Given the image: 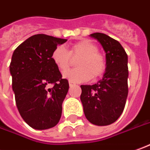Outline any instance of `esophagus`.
Listing matches in <instances>:
<instances>
[{"label":"esophagus","mask_w":150,"mask_h":150,"mask_svg":"<svg viewBox=\"0 0 150 150\" xmlns=\"http://www.w3.org/2000/svg\"><path fill=\"white\" fill-rule=\"evenodd\" d=\"M75 86V84L73 82H72V81H69V86L71 87V86Z\"/></svg>","instance_id":"1"}]
</instances>
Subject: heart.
Returning a JSON list of instances; mask_svg holds the SVG:
<instances>
[{"mask_svg": "<svg viewBox=\"0 0 150 150\" xmlns=\"http://www.w3.org/2000/svg\"><path fill=\"white\" fill-rule=\"evenodd\" d=\"M96 45L88 40H83L71 45L69 50L63 45L54 50L51 59L61 72L69 69L73 59H78L77 69L65 72L63 76L72 82H82L90 78L96 80L100 77L106 69V62L103 55L98 53Z\"/></svg>", "mask_w": 150, "mask_h": 150, "instance_id": "1", "label": "heart"}]
</instances>
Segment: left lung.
I'll use <instances>...</instances> for the list:
<instances>
[{
  "instance_id": "8db88e82",
  "label": "left lung",
  "mask_w": 150,
  "mask_h": 150,
  "mask_svg": "<svg viewBox=\"0 0 150 150\" xmlns=\"http://www.w3.org/2000/svg\"><path fill=\"white\" fill-rule=\"evenodd\" d=\"M91 38L100 43L105 52L103 78L94 85H81V99L86 119L96 126L113 123L123 112L128 95V58L119 42L96 33Z\"/></svg>"
}]
</instances>
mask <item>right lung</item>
Here are the masks:
<instances>
[{"instance_id": "add662e5", "label": "right lung", "mask_w": 150, "mask_h": 150, "mask_svg": "<svg viewBox=\"0 0 150 150\" xmlns=\"http://www.w3.org/2000/svg\"><path fill=\"white\" fill-rule=\"evenodd\" d=\"M67 42L45 35H33L14 50L10 65L12 88L20 115L36 130L57 125L62 104L69 91V81L51 59L57 45ZM53 84L52 88L48 85Z\"/></svg>"}]
</instances>
